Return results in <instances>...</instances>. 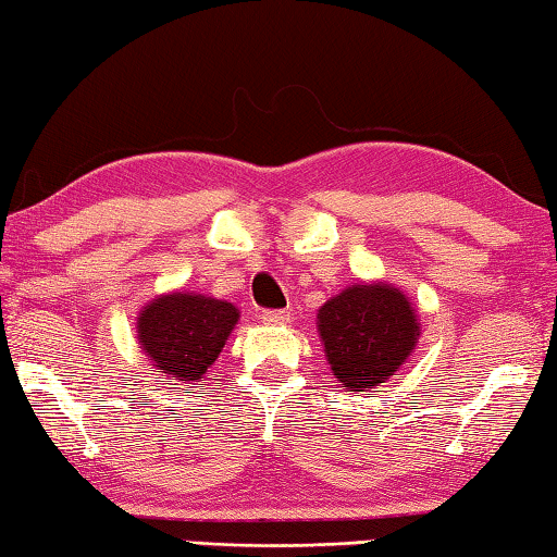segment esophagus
Segmentation results:
<instances>
[{
  "label": "esophagus",
  "mask_w": 557,
  "mask_h": 557,
  "mask_svg": "<svg viewBox=\"0 0 557 557\" xmlns=\"http://www.w3.org/2000/svg\"><path fill=\"white\" fill-rule=\"evenodd\" d=\"M261 322L264 324H288L290 312L288 310H261Z\"/></svg>",
  "instance_id": "esophagus-1"
}]
</instances>
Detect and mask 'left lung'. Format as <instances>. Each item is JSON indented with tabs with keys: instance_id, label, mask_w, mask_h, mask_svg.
Segmentation results:
<instances>
[{
	"instance_id": "left-lung-1",
	"label": "left lung",
	"mask_w": 557,
	"mask_h": 557,
	"mask_svg": "<svg viewBox=\"0 0 557 557\" xmlns=\"http://www.w3.org/2000/svg\"><path fill=\"white\" fill-rule=\"evenodd\" d=\"M318 322L332 373L349 393L391 377L419 337L414 310L387 283L346 288L324 302Z\"/></svg>"
}]
</instances>
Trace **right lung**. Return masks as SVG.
I'll list each match as a JSON object with an SVG mask.
<instances>
[{"label": "right lung", "instance_id": "obj_1", "mask_svg": "<svg viewBox=\"0 0 557 557\" xmlns=\"http://www.w3.org/2000/svg\"><path fill=\"white\" fill-rule=\"evenodd\" d=\"M233 302L170 293L138 318V339L157 371L194 383L211 369L237 322Z\"/></svg>", "mask_w": 557, "mask_h": 557}]
</instances>
